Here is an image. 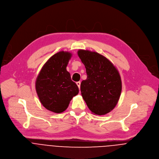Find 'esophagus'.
Returning a JSON list of instances; mask_svg holds the SVG:
<instances>
[{"label": "esophagus", "instance_id": "esophagus-1", "mask_svg": "<svg viewBox=\"0 0 159 159\" xmlns=\"http://www.w3.org/2000/svg\"><path fill=\"white\" fill-rule=\"evenodd\" d=\"M76 84L77 85L78 87L80 89V82H76Z\"/></svg>", "mask_w": 159, "mask_h": 159}]
</instances>
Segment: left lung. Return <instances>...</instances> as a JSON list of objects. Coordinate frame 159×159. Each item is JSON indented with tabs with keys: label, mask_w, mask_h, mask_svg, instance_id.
<instances>
[{
	"label": "left lung",
	"mask_w": 159,
	"mask_h": 159,
	"mask_svg": "<svg viewBox=\"0 0 159 159\" xmlns=\"http://www.w3.org/2000/svg\"><path fill=\"white\" fill-rule=\"evenodd\" d=\"M87 78L80 84L82 96L94 114L104 115L113 110L120 97L122 83L118 70L105 56L97 52L79 49Z\"/></svg>",
	"instance_id": "8db88e82"
}]
</instances>
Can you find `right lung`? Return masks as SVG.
<instances>
[{
	"instance_id": "add662e5",
	"label": "right lung",
	"mask_w": 159,
	"mask_h": 159,
	"mask_svg": "<svg viewBox=\"0 0 159 159\" xmlns=\"http://www.w3.org/2000/svg\"><path fill=\"white\" fill-rule=\"evenodd\" d=\"M71 56V53L63 51L54 54L36 78L35 88L40 102L47 110L56 113L64 111L72 98L79 93L77 84L66 70Z\"/></svg>"
}]
</instances>
